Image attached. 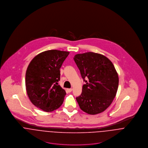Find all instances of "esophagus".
<instances>
[{
	"label": "esophagus",
	"mask_w": 148,
	"mask_h": 148,
	"mask_svg": "<svg viewBox=\"0 0 148 148\" xmlns=\"http://www.w3.org/2000/svg\"><path fill=\"white\" fill-rule=\"evenodd\" d=\"M67 90V91L68 92H71L72 91V88H69V89H66Z\"/></svg>",
	"instance_id": "1"
}]
</instances>
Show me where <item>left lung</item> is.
Returning a JSON list of instances; mask_svg holds the SVG:
<instances>
[{"instance_id":"8db88e82","label":"left lung","mask_w":148,"mask_h":148,"mask_svg":"<svg viewBox=\"0 0 148 148\" xmlns=\"http://www.w3.org/2000/svg\"><path fill=\"white\" fill-rule=\"evenodd\" d=\"M73 59L85 84L76 97L80 109L89 114L104 112L112 104L119 86V76L111 61L92 52L76 55Z\"/></svg>"}]
</instances>
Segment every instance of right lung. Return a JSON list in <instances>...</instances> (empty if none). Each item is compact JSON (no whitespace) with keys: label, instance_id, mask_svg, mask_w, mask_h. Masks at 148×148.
Listing matches in <instances>:
<instances>
[{"label":"right lung","instance_id":"right-lung-1","mask_svg":"<svg viewBox=\"0 0 148 148\" xmlns=\"http://www.w3.org/2000/svg\"><path fill=\"white\" fill-rule=\"evenodd\" d=\"M69 52L48 50L36 55L29 64L25 73V86L31 103L49 112L63 103L65 90L58 82L61 68Z\"/></svg>","mask_w":148,"mask_h":148}]
</instances>
